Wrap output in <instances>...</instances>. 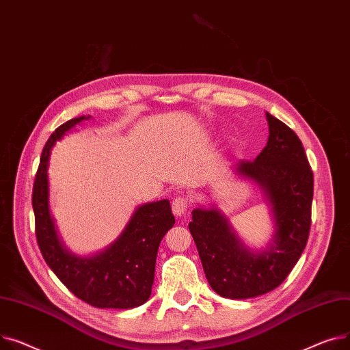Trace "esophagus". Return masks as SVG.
Listing matches in <instances>:
<instances>
[{
    "label": "esophagus",
    "mask_w": 350,
    "mask_h": 350,
    "mask_svg": "<svg viewBox=\"0 0 350 350\" xmlns=\"http://www.w3.org/2000/svg\"><path fill=\"white\" fill-rule=\"evenodd\" d=\"M188 211V199L185 196H176L172 200V212L175 216H182Z\"/></svg>",
    "instance_id": "1"
}]
</instances>
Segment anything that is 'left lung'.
I'll use <instances>...</instances> for the list:
<instances>
[{"label":"left lung","mask_w":350,"mask_h":350,"mask_svg":"<svg viewBox=\"0 0 350 350\" xmlns=\"http://www.w3.org/2000/svg\"><path fill=\"white\" fill-rule=\"evenodd\" d=\"M269 141L254 161L236 171L260 183L271 203L275 233L267 250H247L216 208L192 211L189 230L215 293L245 299L270 293L299 260L311 228L314 174L298 135L267 113Z\"/></svg>","instance_id":"1"}]
</instances>
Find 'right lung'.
Segmentation results:
<instances>
[{
  "instance_id": "add662e5",
  "label": "right lung",
  "mask_w": 350,
  "mask_h": 350,
  "mask_svg": "<svg viewBox=\"0 0 350 350\" xmlns=\"http://www.w3.org/2000/svg\"><path fill=\"white\" fill-rule=\"evenodd\" d=\"M85 118L59 126L42 150L32 191L35 236L51 270L77 298L96 308L129 310L150 298L159 243L175 217L168 199L151 202L134 212L124 232L105 252L80 258L64 249L49 213L48 162L56 139Z\"/></svg>"
}]
</instances>
